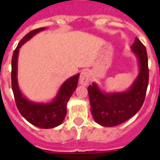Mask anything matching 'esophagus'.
I'll list each match as a JSON object with an SVG mask.
<instances>
[{
	"instance_id": "1",
	"label": "esophagus",
	"mask_w": 160,
	"mask_h": 160,
	"mask_svg": "<svg viewBox=\"0 0 160 160\" xmlns=\"http://www.w3.org/2000/svg\"><path fill=\"white\" fill-rule=\"evenodd\" d=\"M79 80H80V83H81L82 86H87L89 84V82L91 80V77H90V73L87 70H85L82 73H81L80 78H79Z\"/></svg>"
}]
</instances>
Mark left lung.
I'll use <instances>...</instances> for the list:
<instances>
[{
    "label": "left lung",
    "instance_id": "1",
    "mask_svg": "<svg viewBox=\"0 0 160 160\" xmlns=\"http://www.w3.org/2000/svg\"><path fill=\"white\" fill-rule=\"evenodd\" d=\"M131 49L138 62V73L128 90L107 92L95 82L88 87L91 114L95 122L102 127H115L126 122L143 104L149 78L147 50L137 38Z\"/></svg>",
    "mask_w": 160,
    "mask_h": 160
}]
</instances>
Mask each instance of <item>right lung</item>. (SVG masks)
I'll return each instance as SVG.
<instances>
[{
  "instance_id": "1",
  "label": "right lung",
  "mask_w": 160,
  "mask_h": 160,
  "mask_svg": "<svg viewBox=\"0 0 160 160\" xmlns=\"http://www.w3.org/2000/svg\"><path fill=\"white\" fill-rule=\"evenodd\" d=\"M46 28H39L25 35L14 50L12 58V89L17 107L22 116L33 126L43 129L56 128L64 121L66 115V106L70 98L77 88L79 73L66 79L59 88L51 101L38 102L28 99L22 92L18 80V61L19 50L25 42Z\"/></svg>"
}]
</instances>
